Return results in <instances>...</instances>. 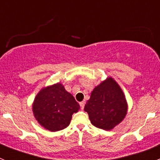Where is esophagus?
Listing matches in <instances>:
<instances>
[{"label": "esophagus", "instance_id": "obj_1", "mask_svg": "<svg viewBox=\"0 0 160 160\" xmlns=\"http://www.w3.org/2000/svg\"><path fill=\"white\" fill-rule=\"evenodd\" d=\"M80 109H81V110H83V108H84V105H85L84 101H82V102H80Z\"/></svg>", "mask_w": 160, "mask_h": 160}]
</instances>
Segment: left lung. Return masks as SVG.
<instances>
[{
    "instance_id": "left-lung-1",
    "label": "left lung",
    "mask_w": 160,
    "mask_h": 160,
    "mask_svg": "<svg viewBox=\"0 0 160 160\" xmlns=\"http://www.w3.org/2000/svg\"><path fill=\"white\" fill-rule=\"evenodd\" d=\"M127 108L122 89L110 77L93 89L84 111L88 113L92 125L108 131L123 120Z\"/></svg>"
}]
</instances>
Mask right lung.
Returning a JSON list of instances; mask_svg holds the SVG:
<instances>
[{"mask_svg":"<svg viewBox=\"0 0 160 160\" xmlns=\"http://www.w3.org/2000/svg\"><path fill=\"white\" fill-rule=\"evenodd\" d=\"M33 113L45 128L56 132L67 128L72 115L80 109V104L61 83L43 88L35 97Z\"/></svg>","mask_w":160,"mask_h":160,"instance_id":"add662e5","label":"right lung"}]
</instances>
